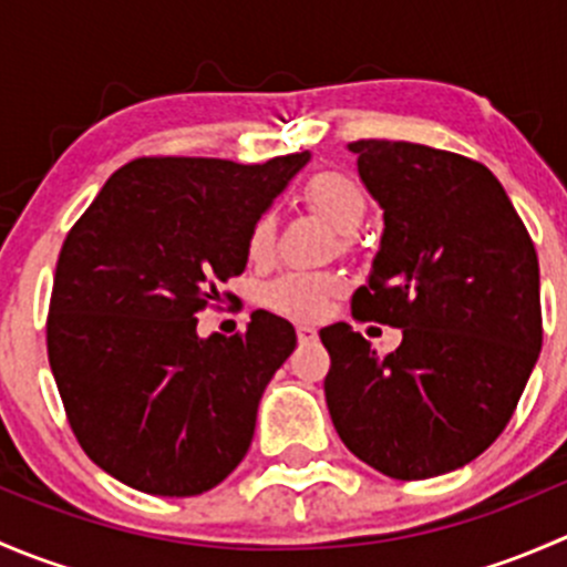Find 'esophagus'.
Here are the masks:
<instances>
[{"mask_svg": "<svg viewBox=\"0 0 567 567\" xmlns=\"http://www.w3.org/2000/svg\"><path fill=\"white\" fill-rule=\"evenodd\" d=\"M296 334H299V342H316L318 340V331L312 329L310 323H299V326H296Z\"/></svg>", "mask_w": 567, "mask_h": 567, "instance_id": "esophagus-1", "label": "esophagus"}]
</instances>
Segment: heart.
<instances>
[{"mask_svg": "<svg viewBox=\"0 0 567 567\" xmlns=\"http://www.w3.org/2000/svg\"><path fill=\"white\" fill-rule=\"evenodd\" d=\"M301 194H305V203L342 236H353L368 216V197H364L362 186L351 175L337 173V169H323V173L312 175ZM274 233H277V219L266 210L249 227V255L266 257L274 247ZM340 290L342 282L334 274L290 271L262 288V305L279 316L312 320L329 310V301Z\"/></svg>", "mask_w": 567, "mask_h": 567, "instance_id": "1", "label": "heart"}]
</instances>
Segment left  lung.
<instances>
[{
  "instance_id": "left-lung-1",
  "label": "left lung",
  "mask_w": 567,
  "mask_h": 567,
  "mask_svg": "<svg viewBox=\"0 0 567 567\" xmlns=\"http://www.w3.org/2000/svg\"><path fill=\"white\" fill-rule=\"evenodd\" d=\"M384 236L357 318L403 329L386 357L348 323L320 329L342 444L394 480L453 472L496 442L543 342L535 244L488 167L414 142L359 140Z\"/></svg>"
}]
</instances>
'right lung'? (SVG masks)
I'll return each mask as SVG.
<instances>
[{
    "instance_id": "obj_1",
    "label": "right lung",
    "mask_w": 567,
    "mask_h": 567,
    "mask_svg": "<svg viewBox=\"0 0 567 567\" xmlns=\"http://www.w3.org/2000/svg\"><path fill=\"white\" fill-rule=\"evenodd\" d=\"M310 153L266 164L151 156L104 183L60 249L45 346L90 461L136 491L197 496L247 455L257 405L296 348L285 318L197 334L247 268L249 227Z\"/></svg>"
}]
</instances>
